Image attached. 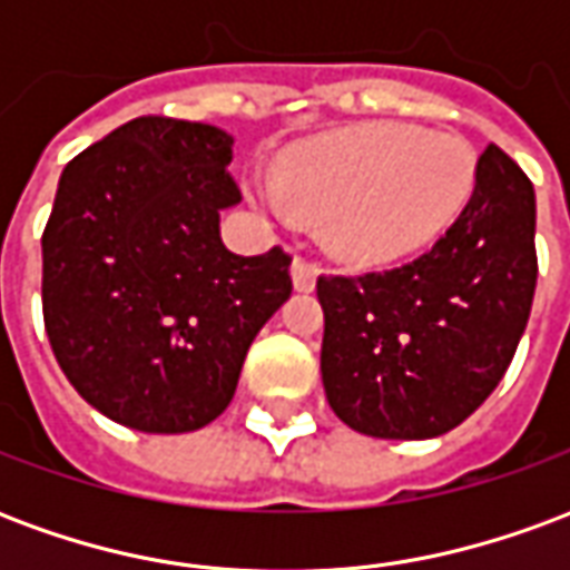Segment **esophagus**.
I'll return each mask as SVG.
<instances>
[{
	"instance_id": "esophagus-1",
	"label": "esophagus",
	"mask_w": 570,
	"mask_h": 570,
	"mask_svg": "<svg viewBox=\"0 0 570 570\" xmlns=\"http://www.w3.org/2000/svg\"><path fill=\"white\" fill-rule=\"evenodd\" d=\"M293 284H296L298 293H311L314 284H317V272H314V265H311L308 259H302V256L293 259Z\"/></svg>"
}]
</instances>
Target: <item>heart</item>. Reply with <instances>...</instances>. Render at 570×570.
Instances as JSON below:
<instances>
[{
  "label": "heart",
  "mask_w": 570,
  "mask_h": 570,
  "mask_svg": "<svg viewBox=\"0 0 570 570\" xmlns=\"http://www.w3.org/2000/svg\"><path fill=\"white\" fill-rule=\"evenodd\" d=\"M476 188V151L458 134L363 125L286 151L277 183L256 179L253 200L277 219H323L338 259L391 265L433 247Z\"/></svg>",
  "instance_id": "obj_1"
}]
</instances>
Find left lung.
Listing matches in <instances>:
<instances>
[{"instance_id":"1","label":"left lung","mask_w":570,"mask_h":570,"mask_svg":"<svg viewBox=\"0 0 570 570\" xmlns=\"http://www.w3.org/2000/svg\"><path fill=\"white\" fill-rule=\"evenodd\" d=\"M534 286V186L491 142L473 198L428 253L387 272L317 277L333 412L379 440L449 433L503 379Z\"/></svg>"}]
</instances>
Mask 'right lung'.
Here are the masks:
<instances>
[{
  "mask_svg": "<svg viewBox=\"0 0 570 570\" xmlns=\"http://www.w3.org/2000/svg\"><path fill=\"white\" fill-rule=\"evenodd\" d=\"M232 137L140 116L63 167L42 235V314L60 370L97 412L188 433L235 396L253 338L293 293L289 253L237 256Z\"/></svg>",
  "mask_w": 570,
  "mask_h": 570,
  "instance_id": "1",
  "label": "right lung"
}]
</instances>
